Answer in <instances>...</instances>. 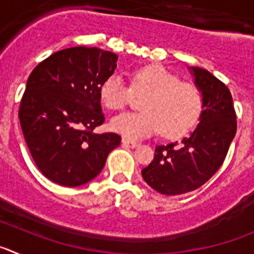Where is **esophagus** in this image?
Here are the masks:
<instances>
[{"label":"esophagus","mask_w":254,"mask_h":254,"mask_svg":"<svg viewBox=\"0 0 254 254\" xmlns=\"http://www.w3.org/2000/svg\"><path fill=\"white\" fill-rule=\"evenodd\" d=\"M122 145L126 147H131V149H133V147H136L138 145L137 142H134V141H129L127 140V138H122Z\"/></svg>","instance_id":"obj_1"}]
</instances>
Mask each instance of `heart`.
<instances>
[{"mask_svg": "<svg viewBox=\"0 0 254 254\" xmlns=\"http://www.w3.org/2000/svg\"><path fill=\"white\" fill-rule=\"evenodd\" d=\"M132 93L145 96L140 113H122L111 121V128L128 140L149 137L160 129L164 137L177 138L193 128L202 112V94L192 82L181 81L179 76L160 66L137 69L131 87L120 75H112L100 87V99L112 111L123 109Z\"/></svg>", "mask_w": 254, "mask_h": 254, "instance_id": "b5f03b06", "label": "heart"}]
</instances>
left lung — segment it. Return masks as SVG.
Here are the masks:
<instances>
[{
    "mask_svg": "<svg viewBox=\"0 0 254 254\" xmlns=\"http://www.w3.org/2000/svg\"><path fill=\"white\" fill-rule=\"evenodd\" d=\"M202 94V112L196 129L181 142L155 149L154 160L142 169V178L167 196L197 190L214 176L225 160L237 132L232 94L207 69L188 67Z\"/></svg>",
    "mask_w": 254,
    "mask_h": 254,
    "instance_id": "8db88e82",
    "label": "left lung"
}]
</instances>
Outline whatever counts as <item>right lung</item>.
<instances>
[{
  "mask_svg": "<svg viewBox=\"0 0 254 254\" xmlns=\"http://www.w3.org/2000/svg\"><path fill=\"white\" fill-rule=\"evenodd\" d=\"M117 60L116 53L95 47H72L49 56L29 76L19 120L33 160L49 181L85 185L120 146V134L93 132L105 121L100 87Z\"/></svg>",
  "mask_w": 254,
  "mask_h": 254,
  "instance_id": "right-lung-1",
  "label": "right lung"
}]
</instances>
